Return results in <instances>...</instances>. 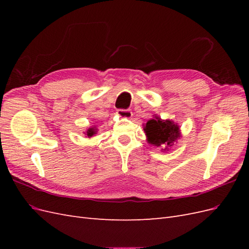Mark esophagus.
Returning a JSON list of instances; mask_svg holds the SVG:
<instances>
[{"mask_svg": "<svg viewBox=\"0 0 249 249\" xmlns=\"http://www.w3.org/2000/svg\"><path fill=\"white\" fill-rule=\"evenodd\" d=\"M116 115L119 116L120 118H131L132 115H133V113H132V111H130V110L119 109V110H117V112H116Z\"/></svg>", "mask_w": 249, "mask_h": 249, "instance_id": "esophagus-1", "label": "esophagus"}]
</instances>
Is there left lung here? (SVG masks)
Here are the masks:
<instances>
[{
    "mask_svg": "<svg viewBox=\"0 0 249 249\" xmlns=\"http://www.w3.org/2000/svg\"><path fill=\"white\" fill-rule=\"evenodd\" d=\"M143 131L149 144L162 147V152H169L170 147L182 137L180 127L177 123H173L171 119H162L157 115L143 124Z\"/></svg>",
    "mask_w": 249,
    "mask_h": 249,
    "instance_id": "obj_1",
    "label": "left lung"
}]
</instances>
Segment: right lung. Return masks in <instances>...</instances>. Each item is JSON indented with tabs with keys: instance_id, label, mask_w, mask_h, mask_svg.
<instances>
[{
	"instance_id": "1",
	"label": "right lung",
	"mask_w": 249,
	"mask_h": 249,
	"mask_svg": "<svg viewBox=\"0 0 249 249\" xmlns=\"http://www.w3.org/2000/svg\"><path fill=\"white\" fill-rule=\"evenodd\" d=\"M83 134L85 135L86 137H88V138H90V137H93L95 134H97V129H96V126L95 125H93V126H91V127H88V129L85 131V132H83Z\"/></svg>"
}]
</instances>
